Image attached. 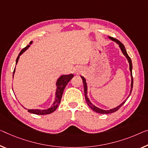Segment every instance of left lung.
<instances>
[{"label":"left lung","mask_w":148,"mask_h":148,"mask_svg":"<svg viewBox=\"0 0 148 148\" xmlns=\"http://www.w3.org/2000/svg\"><path fill=\"white\" fill-rule=\"evenodd\" d=\"M111 40L114 41V42H115L117 44H119V47L120 49H121V51L122 53H123L124 55L126 56V58H127V60L128 61V63H129V65H130V75H131V89H130V94L128 95V97L127 99H128V97H130V95L131 92H132V88H133V77H132V60L130 58L129 56L128 55V53H127L126 49H125V47L124 45L122 44L121 42H120L119 40H118L117 39H116V38H114L112 37H110V36H109L108 37ZM81 78H82V80H83V85H84V92H85V100H86V102H87V103L88 104V106H89V107L92 109V110H94L95 112H96L97 113H100V114H110V113H113L116 112V111H117L121 107V106L123 105V104L125 103V102L126 101V99L125 100V101L123 102V103H122L121 104H120L119 106H118L116 108H114L110 109V110H103V109H101L97 107V106H95V105H93V104L90 103L89 99H88V98L87 97V83H86V80L83 77L81 76Z\"/></svg>","instance_id":"obj_1"}]
</instances>
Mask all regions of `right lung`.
Instances as JSON below:
<instances>
[{
	"label": "right lung",
	"instance_id": "obj_1",
	"mask_svg": "<svg viewBox=\"0 0 148 148\" xmlns=\"http://www.w3.org/2000/svg\"><path fill=\"white\" fill-rule=\"evenodd\" d=\"M32 41H31L29 42V44H32ZM30 46L29 45H28L26 47H24V49H22L21 51L20 52L18 56L17 57L16 61V65L17 64L18 61L20 56L22 55L24 52L26 50L28 47ZM15 73V68L14 69L13 71V77H14V73ZM73 74H69V75H61L60 78L58 79V81L56 82V98L55 101H54L53 103L51 106L50 108L45 109V110H40V109H28V111L29 112L38 115H44V114H51L53 112H54L56 110V108H58L59 106V104L60 103L61 97H62L63 90H64L65 87L67 85V83L71 80V79L73 77ZM13 90V89H12Z\"/></svg>",
	"mask_w": 148,
	"mask_h": 148
}]
</instances>
